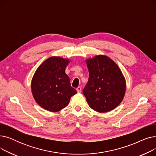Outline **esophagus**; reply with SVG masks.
I'll use <instances>...</instances> for the list:
<instances>
[{"label": "esophagus", "mask_w": 156, "mask_h": 156, "mask_svg": "<svg viewBox=\"0 0 156 156\" xmlns=\"http://www.w3.org/2000/svg\"><path fill=\"white\" fill-rule=\"evenodd\" d=\"M76 91L78 93H80L81 91V88L80 87H78L77 88H76Z\"/></svg>", "instance_id": "1"}]
</instances>
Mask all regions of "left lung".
Returning a JSON list of instances; mask_svg holds the SVG:
<instances>
[{
    "label": "left lung",
    "instance_id": "obj_1",
    "mask_svg": "<svg viewBox=\"0 0 156 156\" xmlns=\"http://www.w3.org/2000/svg\"><path fill=\"white\" fill-rule=\"evenodd\" d=\"M89 78L83 92L90 107L107 112L120 104L126 92V80L116 63L105 55L86 59Z\"/></svg>",
    "mask_w": 156,
    "mask_h": 156
}]
</instances>
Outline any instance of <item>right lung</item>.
I'll use <instances>...</instances> for the list:
<instances>
[{
  "mask_svg": "<svg viewBox=\"0 0 156 156\" xmlns=\"http://www.w3.org/2000/svg\"><path fill=\"white\" fill-rule=\"evenodd\" d=\"M70 61L52 56L41 64L31 80L32 95L43 109L57 112L69 104L71 96L77 92L71 86L65 69Z\"/></svg>",
  "mask_w": 156,
  "mask_h": 156,
  "instance_id": "add662e5",
  "label": "right lung"
}]
</instances>
